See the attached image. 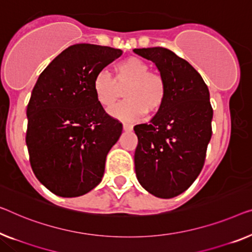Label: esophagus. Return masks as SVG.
<instances>
[{"mask_svg":"<svg viewBox=\"0 0 252 252\" xmlns=\"http://www.w3.org/2000/svg\"><path fill=\"white\" fill-rule=\"evenodd\" d=\"M132 126L129 125V123H123V130L125 131H131L132 130Z\"/></svg>","mask_w":252,"mask_h":252,"instance_id":"34e87169","label":"esophagus"}]
</instances>
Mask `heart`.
<instances>
[{
	"label": "heart",
	"mask_w": 252,
	"mask_h": 252,
	"mask_svg": "<svg viewBox=\"0 0 252 252\" xmlns=\"http://www.w3.org/2000/svg\"><path fill=\"white\" fill-rule=\"evenodd\" d=\"M126 86V100L110 111L113 118L136 121L146 113L152 116L162 111L166 100V82L159 73L149 71L148 63L140 58L130 56L118 63L114 67V79L110 73L100 71L93 82L97 102L104 108L113 106L120 96V88Z\"/></svg>",
	"instance_id": "obj_1"
}]
</instances>
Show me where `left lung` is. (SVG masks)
<instances>
[{"mask_svg":"<svg viewBox=\"0 0 252 252\" xmlns=\"http://www.w3.org/2000/svg\"><path fill=\"white\" fill-rule=\"evenodd\" d=\"M155 63L166 82V100L149 125L133 127L137 179L158 198L181 194L200 174L212 138L209 90L197 70L164 47L134 48Z\"/></svg>","mask_w":252,"mask_h":252,"instance_id":"left-lung-1","label":"left lung"}]
</instances>
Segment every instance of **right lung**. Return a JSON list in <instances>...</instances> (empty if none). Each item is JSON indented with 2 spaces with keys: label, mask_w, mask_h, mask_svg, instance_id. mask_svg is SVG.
<instances>
[{
  "label": "right lung",
  "mask_w": 252,
  "mask_h": 252,
  "mask_svg": "<svg viewBox=\"0 0 252 252\" xmlns=\"http://www.w3.org/2000/svg\"><path fill=\"white\" fill-rule=\"evenodd\" d=\"M122 51L94 44L67 47L46 66L32 92L26 144L36 178L60 197L99 185L122 125L97 102L96 74Z\"/></svg>",
  "instance_id": "add662e5"
}]
</instances>
